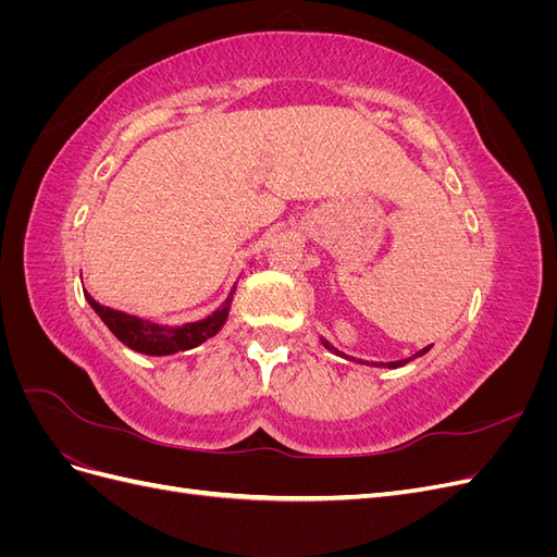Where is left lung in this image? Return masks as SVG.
I'll list each match as a JSON object with an SVG mask.
<instances>
[{"instance_id":"1","label":"left lung","mask_w":557,"mask_h":557,"mask_svg":"<svg viewBox=\"0 0 557 557\" xmlns=\"http://www.w3.org/2000/svg\"><path fill=\"white\" fill-rule=\"evenodd\" d=\"M320 342H323V346L327 348V350H332V352H336V356H342V358H346V360H356V358H350V356H346V352H342V350H336L330 342H325V339H320ZM432 346H425L423 350H418L416 352V356H411V358H407V360H397V362H372L374 367H387V369H397V367H401V364H407V362H411L413 358H420V356H425V352L430 350ZM356 362H362V360H356Z\"/></svg>"}]
</instances>
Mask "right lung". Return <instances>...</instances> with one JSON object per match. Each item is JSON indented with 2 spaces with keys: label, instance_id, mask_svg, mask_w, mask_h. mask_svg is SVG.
<instances>
[{
  "label": "right lung",
  "instance_id": "right-lung-1",
  "mask_svg": "<svg viewBox=\"0 0 557 557\" xmlns=\"http://www.w3.org/2000/svg\"><path fill=\"white\" fill-rule=\"evenodd\" d=\"M232 295H234V288L230 290L223 305L218 307L211 315L185 325H158L139 315H129L125 311H115L99 305V301H95L88 293H86V299L95 309V313L104 320V325L113 332L115 339L123 342L127 348L144 352V356H174L178 350H190L199 344H205L207 339H211V336H215L223 330L225 320L230 315Z\"/></svg>",
  "mask_w": 557,
  "mask_h": 557
}]
</instances>
